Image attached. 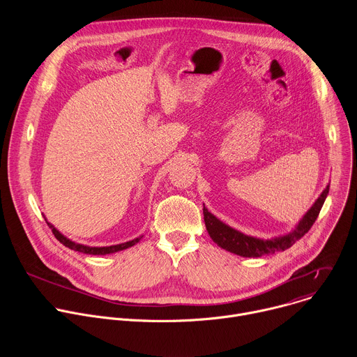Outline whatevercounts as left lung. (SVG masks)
<instances>
[{
    "label": "left lung",
    "mask_w": 357,
    "mask_h": 357,
    "mask_svg": "<svg viewBox=\"0 0 357 357\" xmlns=\"http://www.w3.org/2000/svg\"><path fill=\"white\" fill-rule=\"evenodd\" d=\"M329 186L321 193L318 200L314 203V206L308 211V213L303 216V219L299 222L296 229L282 237H277L273 240H260L256 237L245 236L229 226H226L223 222L216 219L208 209L203 206V219H205L206 230L212 240L222 248L237 254L241 257H261L268 256V254H274L277 251H284L289 248L295 241H298L305 233H308L312 225L315 223L317 218L319 216V212L324 206V202L328 196Z\"/></svg>",
    "instance_id": "8db88e82"
}]
</instances>
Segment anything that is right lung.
Segmentation results:
<instances>
[{"label":"right lung","mask_w":357,"mask_h":357,"mask_svg":"<svg viewBox=\"0 0 357 357\" xmlns=\"http://www.w3.org/2000/svg\"><path fill=\"white\" fill-rule=\"evenodd\" d=\"M49 229H52V233L55 234V237L66 247L75 250V251H79V252H86V254H94V256H106V254H112V252H116V251H121V250H126L131 245H134L135 243H138L139 238H134L131 241H127V243H121V244H117V245H109V247H87V245H83V244H76L73 241H70L69 238H66L65 236H62L52 225L47 223Z\"/></svg>","instance_id":"add662e5"}]
</instances>
